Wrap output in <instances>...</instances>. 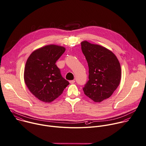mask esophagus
<instances>
[{
	"instance_id": "esophagus-1",
	"label": "esophagus",
	"mask_w": 146,
	"mask_h": 146,
	"mask_svg": "<svg viewBox=\"0 0 146 146\" xmlns=\"http://www.w3.org/2000/svg\"><path fill=\"white\" fill-rule=\"evenodd\" d=\"M69 82H70V84H74L75 82V81L74 80H71V81H69Z\"/></svg>"
}]
</instances>
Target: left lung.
Masks as SVG:
<instances>
[{
    "label": "left lung",
    "mask_w": 146,
    "mask_h": 146,
    "mask_svg": "<svg viewBox=\"0 0 146 146\" xmlns=\"http://www.w3.org/2000/svg\"><path fill=\"white\" fill-rule=\"evenodd\" d=\"M81 50L89 66V81L83 88L85 94L95 103L109 98L120 84L121 70L116 56L108 48L87 40Z\"/></svg>",
    "instance_id": "8db88e82"
}]
</instances>
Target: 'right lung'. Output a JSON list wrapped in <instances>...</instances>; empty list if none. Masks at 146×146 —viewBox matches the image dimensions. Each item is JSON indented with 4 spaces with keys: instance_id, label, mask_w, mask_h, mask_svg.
I'll use <instances>...</instances> for the list:
<instances>
[{
    "instance_id": "add662e5",
    "label": "right lung",
    "mask_w": 146,
    "mask_h": 146,
    "mask_svg": "<svg viewBox=\"0 0 146 146\" xmlns=\"http://www.w3.org/2000/svg\"><path fill=\"white\" fill-rule=\"evenodd\" d=\"M65 50L61 46L48 44L33 52L27 60L24 70L25 84L42 102L54 101L69 84L56 65Z\"/></svg>"
}]
</instances>
